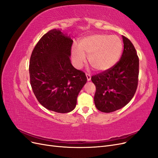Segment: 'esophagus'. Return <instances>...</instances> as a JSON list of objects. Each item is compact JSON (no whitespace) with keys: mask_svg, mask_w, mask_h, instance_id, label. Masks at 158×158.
Returning <instances> with one entry per match:
<instances>
[{"mask_svg":"<svg viewBox=\"0 0 158 158\" xmlns=\"http://www.w3.org/2000/svg\"><path fill=\"white\" fill-rule=\"evenodd\" d=\"M85 76H86L88 81H89L91 80V76H90V74H88V73H85Z\"/></svg>","mask_w":158,"mask_h":158,"instance_id":"esophagus-1","label":"esophagus"}]
</instances>
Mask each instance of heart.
Segmentation results:
<instances>
[{"label": "heart", "instance_id": "1", "mask_svg": "<svg viewBox=\"0 0 158 158\" xmlns=\"http://www.w3.org/2000/svg\"><path fill=\"white\" fill-rule=\"evenodd\" d=\"M79 47L72 49V58L74 64L80 67L85 61V55L89 56V63L98 71L107 70L117 63L120 56L123 44L116 35L97 33L84 38Z\"/></svg>", "mask_w": 158, "mask_h": 158}]
</instances>
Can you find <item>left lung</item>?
Masks as SVG:
<instances>
[{"mask_svg":"<svg viewBox=\"0 0 158 158\" xmlns=\"http://www.w3.org/2000/svg\"><path fill=\"white\" fill-rule=\"evenodd\" d=\"M124 49L121 59L113 67L92 76L96 87L94 103L99 111L111 113L129 103L138 86L139 59L131 41L122 36Z\"/></svg>","mask_w":158,"mask_h":158,"instance_id":"8db88e82","label":"left lung"}]
</instances>
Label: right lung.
Returning <instances> with one entry per match:
<instances>
[{
    "mask_svg": "<svg viewBox=\"0 0 158 158\" xmlns=\"http://www.w3.org/2000/svg\"><path fill=\"white\" fill-rule=\"evenodd\" d=\"M73 41L59 30L49 31L38 41L30 57V84L37 99L46 109L65 113L75 108L87 82L84 72L72 65Z\"/></svg>",
    "mask_w": 158,
    "mask_h": 158,
    "instance_id": "right-lung-1",
    "label": "right lung"
}]
</instances>
